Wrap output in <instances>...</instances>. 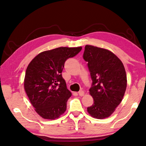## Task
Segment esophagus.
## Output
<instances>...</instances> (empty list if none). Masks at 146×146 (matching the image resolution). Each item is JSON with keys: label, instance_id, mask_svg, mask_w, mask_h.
<instances>
[{"label": "esophagus", "instance_id": "34e87169", "mask_svg": "<svg viewBox=\"0 0 146 146\" xmlns=\"http://www.w3.org/2000/svg\"><path fill=\"white\" fill-rule=\"evenodd\" d=\"M84 94H85L84 92L82 91V90H80V91L78 92V95H79L80 96H81V97H82V96L84 95Z\"/></svg>", "mask_w": 146, "mask_h": 146}]
</instances>
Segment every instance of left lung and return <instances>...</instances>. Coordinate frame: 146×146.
<instances>
[{"instance_id":"1","label":"left lung","mask_w":146,"mask_h":146,"mask_svg":"<svg viewBox=\"0 0 146 146\" xmlns=\"http://www.w3.org/2000/svg\"><path fill=\"white\" fill-rule=\"evenodd\" d=\"M83 57L88 62L92 80L89 91L94 100L87 108L88 112L97 119L107 118L122 102L125 92L124 66L113 52L94 46H85Z\"/></svg>"}]
</instances>
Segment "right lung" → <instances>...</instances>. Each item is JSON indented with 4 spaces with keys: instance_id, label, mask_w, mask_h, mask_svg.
<instances>
[{
    "instance_id": "right-lung-1",
    "label": "right lung",
    "mask_w": 146,
    "mask_h": 146,
    "mask_svg": "<svg viewBox=\"0 0 146 146\" xmlns=\"http://www.w3.org/2000/svg\"><path fill=\"white\" fill-rule=\"evenodd\" d=\"M82 48L60 47L39 53L27 66L24 89L31 103L45 119H57L66 110L71 93L62 76L64 63Z\"/></svg>"
}]
</instances>
